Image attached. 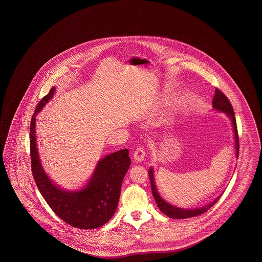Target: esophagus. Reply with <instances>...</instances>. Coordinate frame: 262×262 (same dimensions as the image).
<instances>
[{
    "label": "esophagus",
    "instance_id": "1",
    "mask_svg": "<svg viewBox=\"0 0 262 262\" xmlns=\"http://www.w3.org/2000/svg\"><path fill=\"white\" fill-rule=\"evenodd\" d=\"M144 157H145V151L143 148L139 147L137 148L135 153H134V161L136 163L142 162L144 160Z\"/></svg>",
    "mask_w": 262,
    "mask_h": 262
}]
</instances>
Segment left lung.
Listing matches in <instances>:
<instances>
[{
  "mask_svg": "<svg viewBox=\"0 0 262 262\" xmlns=\"http://www.w3.org/2000/svg\"><path fill=\"white\" fill-rule=\"evenodd\" d=\"M213 104V109L218 111V112L225 113L231 120L232 125H233V129H234V136H235V146H236V156L238 157V137H237V124H236V118H235V113L233 110V107L230 103V101L225 96L224 93L221 92L218 88L215 89V95L212 101ZM148 174H149L150 183H151V190H152V194L153 198L157 203V206L159 207V209L168 217L173 218V219H187L190 217H195L198 215H200L204 212L207 211L208 209H210L212 206L219 200L221 198V195H219L218 198H216L210 203L202 206V207H198V208H193V209H187V208H181V207H177L172 204H170L169 202L165 201L160 196L157 187L155 185V181H154V171L153 168H150L148 170Z\"/></svg>",
  "mask_w": 262,
  "mask_h": 262,
  "instance_id": "8db88e82",
  "label": "left lung"
}]
</instances>
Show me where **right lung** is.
Here are the masks:
<instances>
[{
  "label": "right lung",
  "instance_id": "obj_1",
  "mask_svg": "<svg viewBox=\"0 0 262 262\" xmlns=\"http://www.w3.org/2000/svg\"><path fill=\"white\" fill-rule=\"evenodd\" d=\"M56 88L38 103L30 123L31 170L38 189L51 209L63 222L78 229H96L106 224L117 210L121 187L130 159L128 150L111 153L100 159L91 178L78 190H66L52 182L38 154L36 116L52 99Z\"/></svg>",
  "mask_w": 262,
  "mask_h": 262
}]
</instances>
